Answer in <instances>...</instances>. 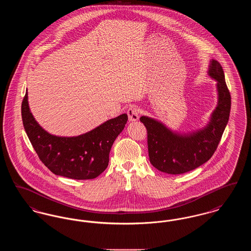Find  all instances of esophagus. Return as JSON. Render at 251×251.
Instances as JSON below:
<instances>
[{"mask_svg":"<svg viewBox=\"0 0 251 251\" xmlns=\"http://www.w3.org/2000/svg\"><path fill=\"white\" fill-rule=\"evenodd\" d=\"M127 114H128V117H129V120L131 122L136 121L139 119V112H138V109L136 107L131 106V107L129 108L128 111H127Z\"/></svg>","mask_w":251,"mask_h":251,"instance_id":"esophagus-1","label":"esophagus"}]
</instances>
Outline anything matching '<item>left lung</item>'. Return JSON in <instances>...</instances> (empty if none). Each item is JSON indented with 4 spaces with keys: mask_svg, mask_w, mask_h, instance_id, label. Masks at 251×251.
Here are the masks:
<instances>
[{
    "mask_svg": "<svg viewBox=\"0 0 251 251\" xmlns=\"http://www.w3.org/2000/svg\"><path fill=\"white\" fill-rule=\"evenodd\" d=\"M208 74L217 82L218 102L201 130L181 134L154 119L140 118L148 132L150 162L162 172L177 175L191 171L210 160L218 147L229 118L231 100L218 61H211Z\"/></svg>",
    "mask_w": 251,
    "mask_h": 251,
    "instance_id": "left-lung-1",
    "label": "left lung"
}]
</instances>
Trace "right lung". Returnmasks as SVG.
Masks as SVG:
<instances>
[{"instance_id":"1","label":"right lung","mask_w":251,"mask_h":251,"mask_svg":"<svg viewBox=\"0 0 251 251\" xmlns=\"http://www.w3.org/2000/svg\"><path fill=\"white\" fill-rule=\"evenodd\" d=\"M22 117L24 130L40 161L53 174L75 179H95L106 169L111 148L128 120L127 114H122L78 136L52 135L33 117L27 92Z\"/></svg>"}]
</instances>
